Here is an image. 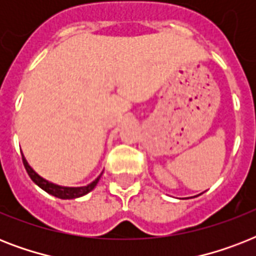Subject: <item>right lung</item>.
<instances>
[{"mask_svg":"<svg viewBox=\"0 0 256 256\" xmlns=\"http://www.w3.org/2000/svg\"><path fill=\"white\" fill-rule=\"evenodd\" d=\"M22 162H24V166H25L26 171H28V174L32 178L37 186H40L42 190H45L48 194L53 195V196H57L60 199H76L80 198V196H84L88 192L94 188L96 186V183L100 180V174L96 180H92V183H88V186H82V187H66V186H60V184H56L53 182H49V180H46L45 178H42L41 175H38L33 168H30L29 164H28V160H25V156H22Z\"/></svg>","mask_w":256,"mask_h":256,"instance_id":"right-lung-1","label":"right lung"}]
</instances>
